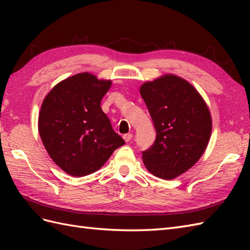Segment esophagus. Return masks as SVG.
Here are the masks:
<instances>
[{
	"label": "esophagus",
	"mask_w": 250,
	"mask_h": 250,
	"mask_svg": "<svg viewBox=\"0 0 250 250\" xmlns=\"http://www.w3.org/2000/svg\"><path fill=\"white\" fill-rule=\"evenodd\" d=\"M122 133H125V134H124V135H125H125H129V134H128V133H125V131H122Z\"/></svg>",
	"instance_id": "esophagus-1"
}]
</instances>
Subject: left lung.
Segmentation results:
<instances>
[{"label":"left lung","mask_w":250,"mask_h":250,"mask_svg":"<svg viewBox=\"0 0 250 250\" xmlns=\"http://www.w3.org/2000/svg\"><path fill=\"white\" fill-rule=\"evenodd\" d=\"M110 86L92 74L79 73L52 88L42 104V142L57 166L72 176L97 172L125 145L101 108Z\"/></svg>","instance_id":"left-lung-1"}]
</instances>
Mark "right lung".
Masks as SVG:
<instances>
[{"instance_id":"obj_1","label":"right lung","mask_w":250,"mask_h":250,"mask_svg":"<svg viewBox=\"0 0 250 250\" xmlns=\"http://www.w3.org/2000/svg\"><path fill=\"white\" fill-rule=\"evenodd\" d=\"M156 140L143 151L146 168L162 179L179 176L199 161L208 144L211 118L204 100L184 79L166 75L141 88Z\"/></svg>"}]
</instances>
